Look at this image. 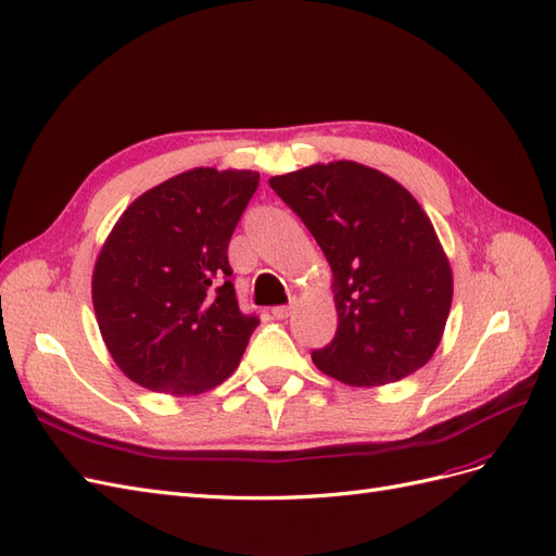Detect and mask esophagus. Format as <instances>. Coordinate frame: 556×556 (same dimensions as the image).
I'll use <instances>...</instances> for the list:
<instances>
[{"instance_id": "obj_1", "label": "esophagus", "mask_w": 556, "mask_h": 556, "mask_svg": "<svg viewBox=\"0 0 556 556\" xmlns=\"http://www.w3.org/2000/svg\"><path fill=\"white\" fill-rule=\"evenodd\" d=\"M289 314H291V305H279V307H273V316H275V319H287Z\"/></svg>"}]
</instances>
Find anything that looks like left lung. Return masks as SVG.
I'll return each instance as SVG.
<instances>
[{
	"label": "left lung",
	"instance_id": "obj_1",
	"mask_svg": "<svg viewBox=\"0 0 556 556\" xmlns=\"http://www.w3.org/2000/svg\"><path fill=\"white\" fill-rule=\"evenodd\" d=\"M332 269L338 332L312 361L352 387L391 384L426 366L452 307V269L419 202L352 161L269 179Z\"/></svg>",
	"mask_w": 556,
	"mask_h": 556
}]
</instances>
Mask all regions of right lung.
<instances>
[{"instance_id":"add662e5","label":"right lung","mask_w":556,"mask_h":556,"mask_svg":"<svg viewBox=\"0 0 556 556\" xmlns=\"http://www.w3.org/2000/svg\"><path fill=\"white\" fill-rule=\"evenodd\" d=\"M258 181L251 169L177 174L106 237L92 305L109 354L139 387L195 395L240 363L258 316L237 305L228 244Z\"/></svg>"}]
</instances>
